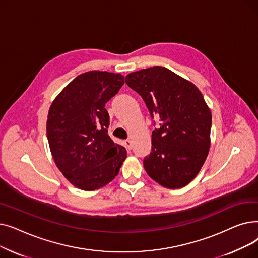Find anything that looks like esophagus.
<instances>
[{
  "mask_svg": "<svg viewBox=\"0 0 258 258\" xmlns=\"http://www.w3.org/2000/svg\"><path fill=\"white\" fill-rule=\"evenodd\" d=\"M123 144H124V146H125L126 150H128V151H130L131 148H132V141H131V140H124Z\"/></svg>",
  "mask_w": 258,
  "mask_h": 258,
  "instance_id": "obj_1",
  "label": "esophagus"
}]
</instances>
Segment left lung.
Here are the masks:
<instances>
[{
	"mask_svg": "<svg viewBox=\"0 0 258 258\" xmlns=\"http://www.w3.org/2000/svg\"><path fill=\"white\" fill-rule=\"evenodd\" d=\"M125 83L161 122L152 133L145 171L163 187L186 186L200 172L210 148L212 117L202 93L191 81L160 66L130 73Z\"/></svg>",
	"mask_w": 258,
	"mask_h": 258,
	"instance_id": "8db88e82",
	"label": "left lung"
}]
</instances>
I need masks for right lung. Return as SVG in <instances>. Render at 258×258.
<instances>
[{
	"mask_svg": "<svg viewBox=\"0 0 258 258\" xmlns=\"http://www.w3.org/2000/svg\"><path fill=\"white\" fill-rule=\"evenodd\" d=\"M124 84L120 73L90 71L78 75L53 100L47 137L57 168L75 187L99 189L115 179L126 150L107 134L105 103Z\"/></svg>",
	"mask_w": 258,
	"mask_h": 258,
	"instance_id": "right-lung-1",
	"label": "right lung"
}]
</instances>
